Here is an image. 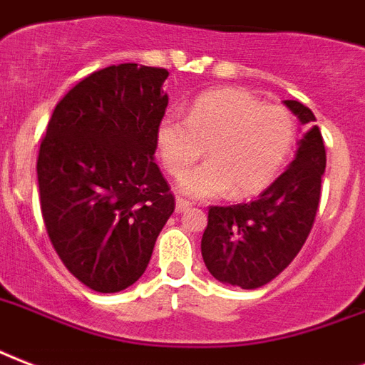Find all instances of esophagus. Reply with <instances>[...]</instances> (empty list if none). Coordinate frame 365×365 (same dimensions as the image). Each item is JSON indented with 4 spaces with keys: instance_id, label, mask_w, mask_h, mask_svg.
<instances>
[{
    "instance_id": "1",
    "label": "esophagus",
    "mask_w": 365,
    "mask_h": 365,
    "mask_svg": "<svg viewBox=\"0 0 365 365\" xmlns=\"http://www.w3.org/2000/svg\"><path fill=\"white\" fill-rule=\"evenodd\" d=\"M188 209H190V202H186L182 197H177V202H175V211H177V213H185Z\"/></svg>"
}]
</instances>
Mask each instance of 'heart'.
<instances>
[{
    "mask_svg": "<svg viewBox=\"0 0 365 365\" xmlns=\"http://www.w3.org/2000/svg\"><path fill=\"white\" fill-rule=\"evenodd\" d=\"M297 121L282 104H264L253 93L222 87L202 93L186 118L165 114L156 146L168 173L179 177L207 154V162L179 180V190L203 200L232 192L259 194L279 175L295 144Z\"/></svg>",
    "mask_w": 365,
    "mask_h": 365,
    "instance_id": "heart-1",
    "label": "heart"
}]
</instances>
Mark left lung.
<instances>
[{"label": "left lung", "instance_id": "8db88e82", "mask_svg": "<svg viewBox=\"0 0 365 365\" xmlns=\"http://www.w3.org/2000/svg\"><path fill=\"white\" fill-rule=\"evenodd\" d=\"M303 125L289 168L250 203L209 207L202 257L215 279L257 289L272 282L297 257L320 203L326 146L314 114L299 101H284Z\"/></svg>", "mask_w": 365, "mask_h": 365}]
</instances>
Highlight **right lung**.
<instances>
[{"mask_svg": "<svg viewBox=\"0 0 365 365\" xmlns=\"http://www.w3.org/2000/svg\"><path fill=\"white\" fill-rule=\"evenodd\" d=\"M165 68L118 64L62 97L38 156L39 203L64 267L98 293L133 285L175 211L154 162Z\"/></svg>", "mask_w": 365, "mask_h": 365, "instance_id": "add662e5", "label": "right lung"}]
</instances>
